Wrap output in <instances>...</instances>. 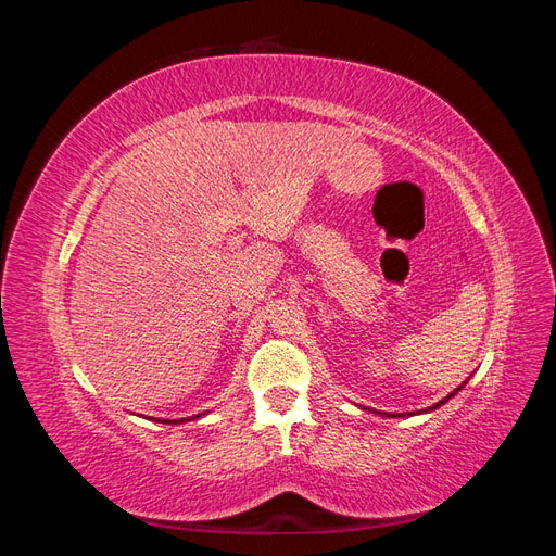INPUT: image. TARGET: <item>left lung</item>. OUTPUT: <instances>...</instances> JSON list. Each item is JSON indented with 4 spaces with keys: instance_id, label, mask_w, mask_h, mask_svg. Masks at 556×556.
Listing matches in <instances>:
<instances>
[{
    "instance_id": "8db88e82",
    "label": "left lung",
    "mask_w": 556,
    "mask_h": 556,
    "mask_svg": "<svg viewBox=\"0 0 556 556\" xmlns=\"http://www.w3.org/2000/svg\"><path fill=\"white\" fill-rule=\"evenodd\" d=\"M464 384H466V382H464ZM459 390H462V387H457V390H454V392H452V394H447V396H445V399H443V401H439V403H433V406H431V408H427V410H435V408H441V406H443V403H445V401H450V399H452V396H454V394H457V392H459ZM427 410H425V413H427ZM392 417H394V415H392Z\"/></svg>"
}]
</instances>
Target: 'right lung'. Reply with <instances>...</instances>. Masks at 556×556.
Wrapping results in <instances>:
<instances>
[{
    "instance_id": "obj_1",
    "label": "right lung",
    "mask_w": 556,
    "mask_h": 556,
    "mask_svg": "<svg viewBox=\"0 0 556 556\" xmlns=\"http://www.w3.org/2000/svg\"><path fill=\"white\" fill-rule=\"evenodd\" d=\"M194 417H199V415H194ZM194 417H182V419H172L174 425H180V422H188V419H194ZM162 422H166V419H162Z\"/></svg>"
}]
</instances>
